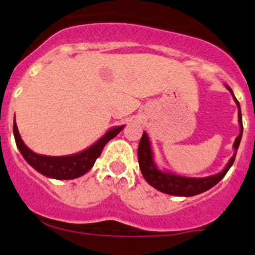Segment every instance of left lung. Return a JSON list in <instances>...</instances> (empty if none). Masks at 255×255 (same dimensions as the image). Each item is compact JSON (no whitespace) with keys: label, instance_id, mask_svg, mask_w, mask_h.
<instances>
[{"label":"left lung","instance_id":"1","mask_svg":"<svg viewBox=\"0 0 255 255\" xmlns=\"http://www.w3.org/2000/svg\"><path fill=\"white\" fill-rule=\"evenodd\" d=\"M229 92L231 93L232 98H234L236 105L238 107V123H240V134L235 139L234 149L235 152L232 155L231 159L229 160L227 165L225 166L224 170L221 172L216 173V175L208 176V177H186L179 176L176 173L168 172L166 170H161L157 167V165L154 161V152L151 149V143H150L149 135L146 132H143L140 141H139L138 146V162L139 168L141 171L145 181L148 182L150 186L154 187L157 191L166 193L170 195H179V197H193V195L200 194V193L208 191V189L213 188L215 184H218L227 171L230 170L232 165H234L236 154H237L238 146H240L241 139H242L243 133V125H242V114H241V106L237 99L235 98L234 92L229 85H226Z\"/></svg>","mask_w":255,"mask_h":255}]
</instances>
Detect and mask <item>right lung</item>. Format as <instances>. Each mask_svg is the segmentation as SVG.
<instances>
[{
  "mask_svg": "<svg viewBox=\"0 0 255 255\" xmlns=\"http://www.w3.org/2000/svg\"><path fill=\"white\" fill-rule=\"evenodd\" d=\"M125 128V126H117V127L110 128L109 130L101 136L99 140H96L89 148L84 149L83 151L77 154L66 155V156H47V155H40L34 152L21 140L19 130H18L17 123H13V134H14L15 144L19 149L21 156L25 159V161L40 172L41 175L55 179H74L85 175L90 168L93 167L96 159L103 152L104 146L115 138L121 130Z\"/></svg>",
  "mask_w": 255,
  "mask_h": 255,
  "instance_id": "right-lung-1",
  "label": "right lung"
}]
</instances>
